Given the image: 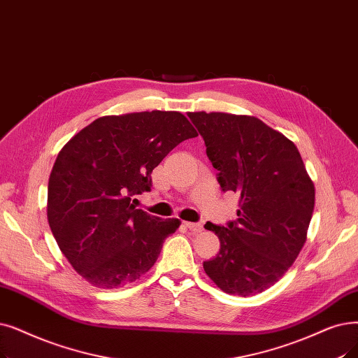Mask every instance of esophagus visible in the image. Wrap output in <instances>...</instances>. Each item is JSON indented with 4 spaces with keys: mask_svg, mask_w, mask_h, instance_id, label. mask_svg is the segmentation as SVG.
<instances>
[{
    "mask_svg": "<svg viewBox=\"0 0 358 358\" xmlns=\"http://www.w3.org/2000/svg\"><path fill=\"white\" fill-rule=\"evenodd\" d=\"M184 225L193 232H200L201 229H203V225L199 224V222H184Z\"/></svg>",
    "mask_w": 358,
    "mask_h": 358,
    "instance_id": "esophagus-1",
    "label": "esophagus"
}]
</instances>
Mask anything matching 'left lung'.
Masks as SVG:
<instances>
[{
	"mask_svg": "<svg viewBox=\"0 0 358 358\" xmlns=\"http://www.w3.org/2000/svg\"><path fill=\"white\" fill-rule=\"evenodd\" d=\"M222 192L240 196L237 220L206 222L221 241L203 269L222 291L255 295L297 259L315 209V185L291 141L256 117L189 113Z\"/></svg>",
	"mask_w": 358,
	"mask_h": 358,
	"instance_id": "1",
	"label": "left lung"
}]
</instances>
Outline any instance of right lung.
I'll use <instances>...</instances> for the list:
<instances>
[{
    "label": "right lung",
    "mask_w": 358,
    "mask_h": 358,
    "mask_svg": "<svg viewBox=\"0 0 358 358\" xmlns=\"http://www.w3.org/2000/svg\"><path fill=\"white\" fill-rule=\"evenodd\" d=\"M197 133L174 111L101 117L61 149L48 182V222L59 250L93 287L134 282L180 227L136 209L150 174Z\"/></svg>",
    "instance_id": "add662e5"
}]
</instances>
